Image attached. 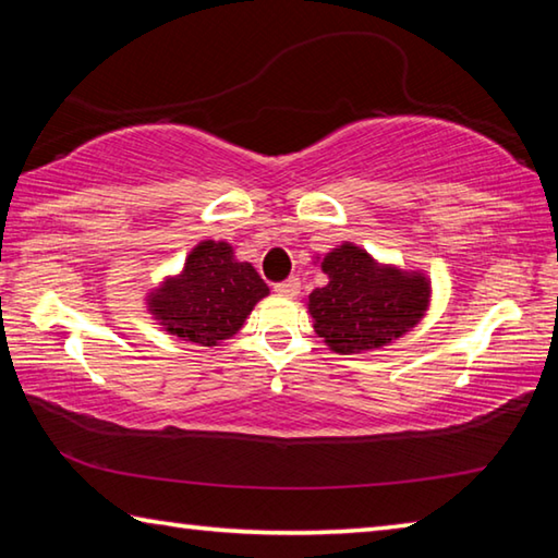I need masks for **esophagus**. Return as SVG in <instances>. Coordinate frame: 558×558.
Instances as JSON below:
<instances>
[{
  "mask_svg": "<svg viewBox=\"0 0 558 558\" xmlns=\"http://www.w3.org/2000/svg\"><path fill=\"white\" fill-rule=\"evenodd\" d=\"M276 292H278V295H286V298H295L298 292H300V278L292 276V278H288V280L278 282Z\"/></svg>",
  "mask_w": 558,
  "mask_h": 558,
  "instance_id": "esophagus-1",
  "label": "esophagus"
}]
</instances>
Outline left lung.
Here are the masks:
<instances>
[{
  "instance_id": "1",
  "label": "left lung",
  "mask_w": 558,
  "mask_h": 558,
  "mask_svg": "<svg viewBox=\"0 0 558 558\" xmlns=\"http://www.w3.org/2000/svg\"><path fill=\"white\" fill-rule=\"evenodd\" d=\"M329 278L310 292L315 332L337 354L381 349L411 332L426 315L430 280L418 270L376 263L354 243H342L323 260Z\"/></svg>"
}]
</instances>
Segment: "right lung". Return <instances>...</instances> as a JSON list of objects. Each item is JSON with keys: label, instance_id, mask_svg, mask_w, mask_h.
Returning <instances> with one entry per match:
<instances>
[{"label": "right lung", "instance_id": "add662e5", "mask_svg": "<svg viewBox=\"0 0 558 558\" xmlns=\"http://www.w3.org/2000/svg\"><path fill=\"white\" fill-rule=\"evenodd\" d=\"M268 292L251 263L235 260L231 243L202 241L186 256L179 276L149 292L147 307L169 335L216 347L239 332Z\"/></svg>", "mask_w": 558, "mask_h": 558}]
</instances>
